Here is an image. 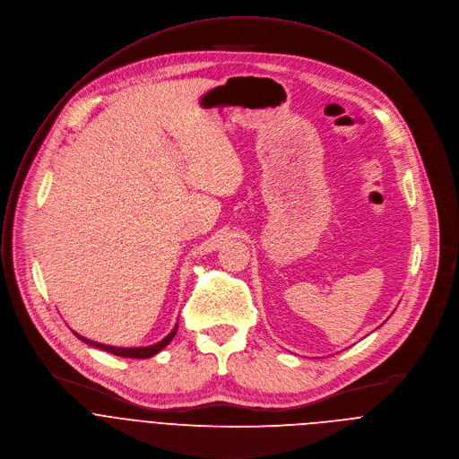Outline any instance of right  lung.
Listing matches in <instances>:
<instances>
[{
	"mask_svg": "<svg viewBox=\"0 0 459 459\" xmlns=\"http://www.w3.org/2000/svg\"><path fill=\"white\" fill-rule=\"evenodd\" d=\"M177 328H178V326H175V330H173L166 339H162L160 342L152 344V346H142V348H118V346H108V344H100V342L89 341V339H85V337L78 335L76 332H74V335H76L78 339H82L83 342H87V344L94 346V348H100V350L109 351V353H115V355H122V358H131V359H147V358H151V355L159 353L162 348H166V346L171 342V339H173V337H175V333H177Z\"/></svg>",
	"mask_w": 459,
	"mask_h": 459,
	"instance_id": "right-lung-1",
	"label": "right lung"
}]
</instances>
